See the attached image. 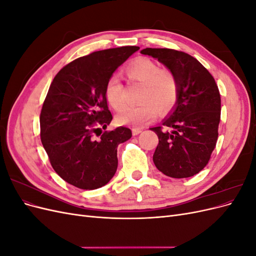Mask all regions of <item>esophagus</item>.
<instances>
[{"instance_id": "obj_1", "label": "esophagus", "mask_w": 256, "mask_h": 256, "mask_svg": "<svg viewBox=\"0 0 256 256\" xmlns=\"http://www.w3.org/2000/svg\"><path fill=\"white\" fill-rule=\"evenodd\" d=\"M141 131H142L141 128H134V129H132V134H134V136H138V134L141 132Z\"/></svg>"}]
</instances>
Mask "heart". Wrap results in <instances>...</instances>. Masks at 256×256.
<instances>
[{
  "label": "heart",
  "mask_w": 256,
  "mask_h": 256,
  "mask_svg": "<svg viewBox=\"0 0 256 256\" xmlns=\"http://www.w3.org/2000/svg\"><path fill=\"white\" fill-rule=\"evenodd\" d=\"M125 74L130 83L142 85L138 96V104L128 108L118 116L120 124L144 126L156 118L157 112L166 114L177 104L180 83L176 74L162 69L156 62L141 56L125 67ZM108 102L116 111H122L127 106L125 86L118 76H112L106 85Z\"/></svg>",
  "instance_id": "b5f03b06"
}]
</instances>
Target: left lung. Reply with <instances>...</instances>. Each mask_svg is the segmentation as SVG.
<instances>
[{
    "label": "left lung",
    "mask_w": 256,
    "mask_h": 256,
    "mask_svg": "<svg viewBox=\"0 0 256 256\" xmlns=\"http://www.w3.org/2000/svg\"><path fill=\"white\" fill-rule=\"evenodd\" d=\"M141 53L158 58L176 74L180 83L175 111L161 126L150 128L159 138L154 164L168 177H191L207 166L218 140L221 118L218 85L212 74L188 53L166 48H146Z\"/></svg>",
    "instance_id": "left-lung-1"
}]
</instances>
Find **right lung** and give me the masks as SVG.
Instances as JSON below:
<instances>
[{"instance_id":"right-lung-1","label":"right lung","mask_w":256,"mask_h":256,"mask_svg":"<svg viewBox=\"0 0 256 256\" xmlns=\"http://www.w3.org/2000/svg\"><path fill=\"white\" fill-rule=\"evenodd\" d=\"M138 49L127 46L76 58L62 68L50 85L40 118V140L54 171L76 188L102 187L118 170V146L132 134L122 126L102 134L113 118L106 85Z\"/></svg>"}]
</instances>
